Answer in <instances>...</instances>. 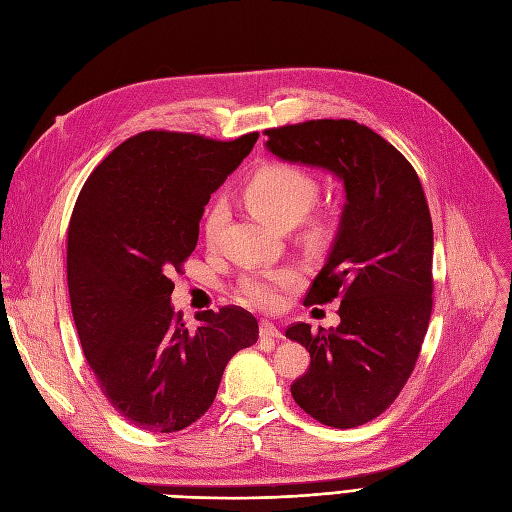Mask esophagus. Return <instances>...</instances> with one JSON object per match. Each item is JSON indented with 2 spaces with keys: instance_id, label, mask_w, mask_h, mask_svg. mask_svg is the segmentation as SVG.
Instances as JSON below:
<instances>
[{
  "instance_id": "34e87169",
  "label": "esophagus",
  "mask_w": 512,
  "mask_h": 512,
  "mask_svg": "<svg viewBox=\"0 0 512 512\" xmlns=\"http://www.w3.org/2000/svg\"><path fill=\"white\" fill-rule=\"evenodd\" d=\"M260 337H262V339H282V333L277 331L271 322L262 320V322H260Z\"/></svg>"
}]
</instances>
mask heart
Segmentation results:
<instances>
[{"label": "heart", "instance_id": "b5f03b06", "mask_svg": "<svg viewBox=\"0 0 512 512\" xmlns=\"http://www.w3.org/2000/svg\"><path fill=\"white\" fill-rule=\"evenodd\" d=\"M318 196V181L307 173L305 168L288 162H269L260 166L256 173L247 179L243 188V198L247 207L256 211L262 218L277 226L297 224L303 215L314 205ZM224 222L222 200L211 203L205 215V237L211 241L218 235ZM305 232L312 239H324L331 235V220L327 213H312L305 220ZM303 280L299 267H282L273 271H258L245 275L237 292L243 303L258 309L280 307L284 292L297 288Z\"/></svg>", "mask_w": 512, "mask_h": 512}]
</instances>
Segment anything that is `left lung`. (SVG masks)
Masks as SVG:
<instances>
[{"instance_id": "1", "label": "left lung", "mask_w": 512, "mask_h": 512, "mask_svg": "<svg viewBox=\"0 0 512 512\" xmlns=\"http://www.w3.org/2000/svg\"><path fill=\"white\" fill-rule=\"evenodd\" d=\"M277 158L322 166L344 181L346 207L329 262L303 305L339 299L337 329L305 322L286 337L312 363L290 391L318 423L374 421L404 389L433 307V226L414 166L354 119H309L265 130Z\"/></svg>"}]
</instances>
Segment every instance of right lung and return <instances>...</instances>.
Here are the masks:
<instances>
[{
    "instance_id": "right-lung-1",
    "label": "right lung",
    "mask_w": 512,
    "mask_h": 512,
    "mask_svg": "<svg viewBox=\"0 0 512 512\" xmlns=\"http://www.w3.org/2000/svg\"><path fill=\"white\" fill-rule=\"evenodd\" d=\"M256 138L141 132L108 153L74 203L66 243L76 333L108 404L145 431L198 421L226 363L258 339L243 307L198 314L194 331L170 307V273L183 271L211 194Z\"/></svg>"
}]
</instances>
